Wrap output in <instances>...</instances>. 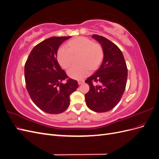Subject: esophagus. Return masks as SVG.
<instances>
[{
	"label": "esophagus",
	"mask_w": 159,
	"mask_h": 159,
	"mask_svg": "<svg viewBox=\"0 0 159 159\" xmlns=\"http://www.w3.org/2000/svg\"><path fill=\"white\" fill-rule=\"evenodd\" d=\"M84 82V80H79V81H78V84H79V85H81V84H82Z\"/></svg>",
	"instance_id": "esophagus-1"
}]
</instances>
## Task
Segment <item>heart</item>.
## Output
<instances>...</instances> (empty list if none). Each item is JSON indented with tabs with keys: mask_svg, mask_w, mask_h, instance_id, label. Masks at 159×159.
<instances>
[{
	"mask_svg": "<svg viewBox=\"0 0 159 159\" xmlns=\"http://www.w3.org/2000/svg\"><path fill=\"white\" fill-rule=\"evenodd\" d=\"M80 53L81 66H74L68 70L70 78L81 80L91 73V69H96L102 63L103 58V50L99 44L85 37H79L70 41L68 47L63 46L57 51V60L64 68H68L73 60V54ZM91 68H90V67Z\"/></svg>",
	"mask_w": 159,
	"mask_h": 159,
	"instance_id": "b5f03b06",
	"label": "heart"
}]
</instances>
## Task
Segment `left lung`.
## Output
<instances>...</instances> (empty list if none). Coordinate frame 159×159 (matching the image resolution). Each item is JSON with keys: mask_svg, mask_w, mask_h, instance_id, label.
Here are the masks:
<instances>
[{"mask_svg": "<svg viewBox=\"0 0 159 159\" xmlns=\"http://www.w3.org/2000/svg\"><path fill=\"white\" fill-rule=\"evenodd\" d=\"M92 38L102 46L103 58L99 69L85 81L89 91L85 95L88 107L98 113L113 109L119 102L125 89L127 68L123 53L106 38L93 34ZM99 84H93V81Z\"/></svg>", "mask_w": 159, "mask_h": 159, "instance_id": "8db88e82", "label": "left lung"}]
</instances>
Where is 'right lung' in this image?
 I'll list each match as a JSON object with an SVG mask.
<instances>
[{"instance_id": "obj_1", "label": "right lung", "mask_w": 159, "mask_h": 159, "mask_svg": "<svg viewBox=\"0 0 159 159\" xmlns=\"http://www.w3.org/2000/svg\"><path fill=\"white\" fill-rule=\"evenodd\" d=\"M71 36L51 37L32 50L25 66L26 86L32 102L43 111L64 112L69 107L70 95L78 88V81L68 78L56 59L60 46Z\"/></svg>"}]
</instances>
